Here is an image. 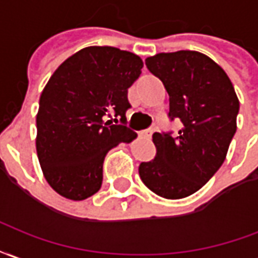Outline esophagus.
I'll return each instance as SVG.
<instances>
[{"mask_svg": "<svg viewBox=\"0 0 258 258\" xmlns=\"http://www.w3.org/2000/svg\"><path fill=\"white\" fill-rule=\"evenodd\" d=\"M152 129H146V131H142V132H139V135L142 137H144V139H151L152 136Z\"/></svg>", "mask_w": 258, "mask_h": 258, "instance_id": "esophagus-1", "label": "esophagus"}]
</instances>
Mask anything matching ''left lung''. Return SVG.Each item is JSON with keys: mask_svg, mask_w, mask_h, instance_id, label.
Segmentation results:
<instances>
[{"mask_svg": "<svg viewBox=\"0 0 258 258\" xmlns=\"http://www.w3.org/2000/svg\"><path fill=\"white\" fill-rule=\"evenodd\" d=\"M169 95V116L180 118L174 137L154 133L157 154L142 162L139 174L152 192L185 198L204 187L224 162L236 132L239 99L214 60L197 50L157 53L146 59Z\"/></svg>", "mask_w": 258, "mask_h": 258, "instance_id": "obj_1", "label": "left lung"}]
</instances>
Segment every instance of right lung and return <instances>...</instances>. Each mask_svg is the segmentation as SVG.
Instances as JSON below:
<instances>
[{
  "label": "right lung",
  "instance_id": "obj_1",
  "mask_svg": "<svg viewBox=\"0 0 258 258\" xmlns=\"http://www.w3.org/2000/svg\"><path fill=\"white\" fill-rule=\"evenodd\" d=\"M142 69L132 52L86 46L52 74L39 97L35 147L44 177L59 195L82 201L97 192L107 152L136 139V132L112 123V114L126 119L127 89Z\"/></svg>",
  "mask_w": 258,
  "mask_h": 258
}]
</instances>
